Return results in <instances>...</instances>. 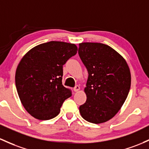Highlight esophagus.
<instances>
[{"instance_id":"esophagus-1","label":"esophagus","mask_w":149,"mask_h":149,"mask_svg":"<svg viewBox=\"0 0 149 149\" xmlns=\"http://www.w3.org/2000/svg\"><path fill=\"white\" fill-rule=\"evenodd\" d=\"M80 89H81V88H80L79 86H76V87L73 88V91H74L75 92H78V91H80Z\"/></svg>"}]
</instances>
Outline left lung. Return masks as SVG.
I'll use <instances>...</instances> for the list:
<instances>
[{"instance_id":"obj_1","label":"left lung","mask_w":149,"mask_h":149,"mask_svg":"<svg viewBox=\"0 0 149 149\" xmlns=\"http://www.w3.org/2000/svg\"><path fill=\"white\" fill-rule=\"evenodd\" d=\"M78 54L88 73L87 100L80 106L85 120L100 124L112 118L125 102L131 86L130 67L124 57L102 43L79 44Z\"/></svg>"}]
</instances>
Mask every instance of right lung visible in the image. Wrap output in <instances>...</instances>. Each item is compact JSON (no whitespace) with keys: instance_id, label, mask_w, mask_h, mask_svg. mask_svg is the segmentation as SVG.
<instances>
[{"instance_id":"add662e5","label":"right lung","mask_w":149,"mask_h":149,"mask_svg":"<svg viewBox=\"0 0 149 149\" xmlns=\"http://www.w3.org/2000/svg\"><path fill=\"white\" fill-rule=\"evenodd\" d=\"M77 51L74 44L52 41L33 47L20 60L15 86L21 103L32 117L48 120L59 114L63 102L71 96L62 85L63 65Z\"/></svg>"}]
</instances>
